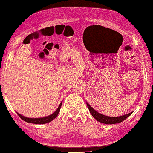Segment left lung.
Returning <instances> with one entry per match:
<instances>
[{
	"mask_svg": "<svg viewBox=\"0 0 153 153\" xmlns=\"http://www.w3.org/2000/svg\"><path fill=\"white\" fill-rule=\"evenodd\" d=\"M86 104H87V107H88L90 113L91 114L92 116H93L97 121L102 123H104V124L111 125V124L119 123L123 121L125 119H126L127 117H129L130 115L132 114V112H130V113L126 114L123 115V116H120V117H108V116H106V115L100 114L98 112L95 111L93 108L90 106V105L87 103V102Z\"/></svg>",
	"mask_w": 153,
	"mask_h": 153,
	"instance_id": "8db88e82",
	"label": "left lung"
}]
</instances>
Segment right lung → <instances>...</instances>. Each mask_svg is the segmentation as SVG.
I'll return each instance as SVG.
<instances>
[{"mask_svg":"<svg viewBox=\"0 0 153 153\" xmlns=\"http://www.w3.org/2000/svg\"><path fill=\"white\" fill-rule=\"evenodd\" d=\"M62 102L60 103L59 106L57 108V109L55 111L53 114H51V115H49V116L45 117H42V118H36V119H33V118H27V117L22 116V114H19L18 112H17L18 116L21 118L22 120H24V121L27 122V123H34V124H45V123H47L51 122V121L56 118V117L58 115L60 108H61L62 106Z\"/></svg>","mask_w":153,"mask_h":153,"instance_id":"add662e5","label":"right lung"}]
</instances>
